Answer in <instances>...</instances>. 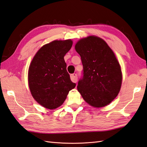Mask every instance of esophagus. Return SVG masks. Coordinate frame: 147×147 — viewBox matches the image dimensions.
I'll return each instance as SVG.
<instances>
[{"label": "esophagus", "instance_id": "obj_1", "mask_svg": "<svg viewBox=\"0 0 147 147\" xmlns=\"http://www.w3.org/2000/svg\"><path fill=\"white\" fill-rule=\"evenodd\" d=\"M70 78L72 82H75V83H77V80H78V77L76 74H73L70 76Z\"/></svg>", "mask_w": 147, "mask_h": 147}]
</instances>
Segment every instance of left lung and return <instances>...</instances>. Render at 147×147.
Listing matches in <instances>:
<instances>
[{
  "label": "left lung",
  "instance_id": "8db88e82",
  "mask_svg": "<svg viewBox=\"0 0 147 147\" xmlns=\"http://www.w3.org/2000/svg\"><path fill=\"white\" fill-rule=\"evenodd\" d=\"M83 65V76L78 91L91 106L102 107L115 98L120 90L122 75L116 57L103 39L89 36L75 47Z\"/></svg>",
  "mask_w": 147,
  "mask_h": 147
}]
</instances>
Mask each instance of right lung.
Listing matches in <instances>:
<instances>
[{
	"mask_svg": "<svg viewBox=\"0 0 147 147\" xmlns=\"http://www.w3.org/2000/svg\"><path fill=\"white\" fill-rule=\"evenodd\" d=\"M72 41L54 40L41 47L34 56L28 69L30 90L39 104L55 109L65 101L76 84L70 80L64 56Z\"/></svg>",
	"mask_w": 147,
	"mask_h": 147,
	"instance_id": "add662e5",
	"label": "right lung"
}]
</instances>
